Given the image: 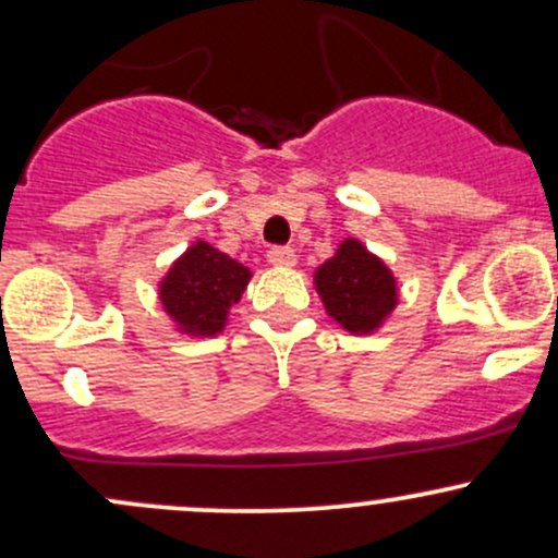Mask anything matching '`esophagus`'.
<instances>
[{"instance_id":"1","label":"esophagus","mask_w":558,"mask_h":558,"mask_svg":"<svg viewBox=\"0 0 558 558\" xmlns=\"http://www.w3.org/2000/svg\"><path fill=\"white\" fill-rule=\"evenodd\" d=\"M267 262L275 267H293L296 265V251L289 246H272L267 251Z\"/></svg>"}]
</instances>
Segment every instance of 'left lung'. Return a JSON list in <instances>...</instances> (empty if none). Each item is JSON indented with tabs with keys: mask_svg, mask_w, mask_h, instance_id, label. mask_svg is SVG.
I'll return each mask as SVG.
<instances>
[{
	"mask_svg": "<svg viewBox=\"0 0 558 558\" xmlns=\"http://www.w3.org/2000/svg\"><path fill=\"white\" fill-rule=\"evenodd\" d=\"M315 289L326 312L349 333H373L397 307V280L357 238L339 243L326 265L317 267Z\"/></svg>",
	"mask_w": 558,
	"mask_h": 558,
	"instance_id": "obj_1",
	"label": "left lung"
}]
</instances>
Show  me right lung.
Segmentation results:
<instances>
[{"mask_svg":"<svg viewBox=\"0 0 558 558\" xmlns=\"http://www.w3.org/2000/svg\"><path fill=\"white\" fill-rule=\"evenodd\" d=\"M248 267L206 241L193 243L161 280V304L182 333L214 336L248 286Z\"/></svg>","mask_w":558,"mask_h":558,"instance_id":"obj_1","label":"right lung"}]
</instances>
